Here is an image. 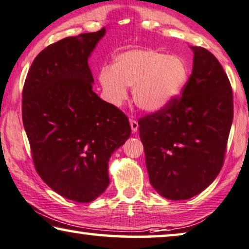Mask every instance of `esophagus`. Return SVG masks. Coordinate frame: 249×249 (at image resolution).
<instances>
[{"mask_svg": "<svg viewBox=\"0 0 249 249\" xmlns=\"http://www.w3.org/2000/svg\"><path fill=\"white\" fill-rule=\"evenodd\" d=\"M129 122H130L132 132H137V130H138V127H139L137 120H135V119H130V120H129Z\"/></svg>", "mask_w": 249, "mask_h": 249, "instance_id": "obj_1", "label": "esophagus"}]
</instances>
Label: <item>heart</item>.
<instances>
[{
  "mask_svg": "<svg viewBox=\"0 0 249 249\" xmlns=\"http://www.w3.org/2000/svg\"><path fill=\"white\" fill-rule=\"evenodd\" d=\"M189 67L182 57L153 49H131L116 56L113 67L104 66L99 82L104 99L120 107L132 88L133 102L140 110L156 112L172 103L184 89Z\"/></svg>",
  "mask_w": 249,
  "mask_h": 249,
  "instance_id": "heart-1",
  "label": "heart"
}]
</instances>
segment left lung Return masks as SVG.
Instances as JSON below:
<instances>
[{"label": "left lung", "instance_id": "obj_1", "mask_svg": "<svg viewBox=\"0 0 249 249\" xmlns=\"http://www.w3.org/2000/svg\"><path fill=\"white\" fill-rule=\"evenodd\" d=\"M190 48L193 70L181 98L138 121L150 184L176 201L197 196L217 178L233 118L220 63L202 47Z\"/></svg>", "mask_w": 249, "mask_h": 249}]
</instances>
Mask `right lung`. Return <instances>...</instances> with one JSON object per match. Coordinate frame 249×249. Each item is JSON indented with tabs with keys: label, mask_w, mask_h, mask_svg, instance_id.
I'll use <instances>...</instances> for the list:
<instances>
[{
	"label": "right lung",
	"mask_w": 249,
	"mask_h": 249,
	"mask_svg": "<svg viewBox=\"0 0 249 249\" xmlns=\"http://www.w3.org/2000/svg\"><path fill=\"white\" fill-rule=\"evenodd\" d=\"M106 28L67 37L39 53L22 92V120L38 174L75 202L110 183L109 160L131 135L128 118L93 91L89 58Z\"/></svg>",
	"instance_id": "1"
}]
</instances>
